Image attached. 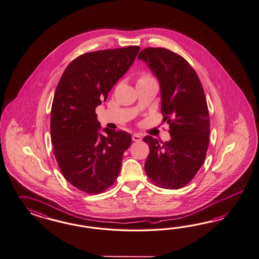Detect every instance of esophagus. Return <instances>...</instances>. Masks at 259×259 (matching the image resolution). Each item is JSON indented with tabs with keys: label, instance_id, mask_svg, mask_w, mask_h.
I'll use <instances>...</instances> for the list:
<instances>
[{
	"label": "esophagus",
	"instance_id": "1",
	"mask_svg": "<svg viewBox=\"0 0 259 259\" xmlns=\"http://www.w3.org/2000/svg\"><path fill=\"white\" fill-rule=\"evenodd\" d=\"M132 140H133L134 141H141V135H140V134H134L133 137H132Z\"/></svg>",
	"mask_w": 259,
	"mask_h": 259
}]
</instances>
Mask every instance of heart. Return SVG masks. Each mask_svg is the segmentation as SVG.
Wrapping results in <instances>:
<instances>
[{
	"instance_id": "1",
	"label": "heart",
	"mask_w": 259,
	"mask_h": 259,
	"mask_svg": "<svg viewBox=\"0 0 259 259\" xmlns=\"http://www.w3.org/2000/svg\"><path fill=\"white\" fill-rule=\"evenodd\" d=\"M153 77L149 75L148 73H142L141 74V76H140V78L138 79V82L139 81H142V80H145V79H149V78H152Z\"/></svg>"
}]
</instances>
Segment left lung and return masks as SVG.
Returning a JSON list of instances; mask_svg holds the SVG:
<instances>
[{
    "instance_id": "8db88e82",
    "label": "left lung",
    "mask_w": 259,
    "mask_h": 259,
    "mask_svg": "<svg viewBox=\"0 0 259 259\" xmlns=\"http://www.w3.org/2000/svg\"><path fill=\"white\" fill-rule=\"evenodd\" d=\"M157 76L161 89V114L169 123V141L151 136L145 172L156 186L180 189L202 166L209 145L210 118L203 87L191 64L162 47H147L138 56Z\"/></svg>"
}]
</instances>
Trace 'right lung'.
I'll list each match as a JSON object with an SVG mask.
<instances>
[{
  "label": "right lung",
  "mask_w": 259,
  "mask_h": 259,
  "mask_svg": "<svg viewBox=\"0 0 259 259\" xmlns=\"http://www.w3.org/2000/svg\"><path fill=\"white\" fill-rule=\"evenodd\" d=\"M140 47L87 52L65 68L51 107L50 134L53 153L64 179L89 195L111 187L120 172L131 135L101 127L96 107L129 69Z\"/></svg>",
  "instance_id": "add662e5"
}]
</instances>
